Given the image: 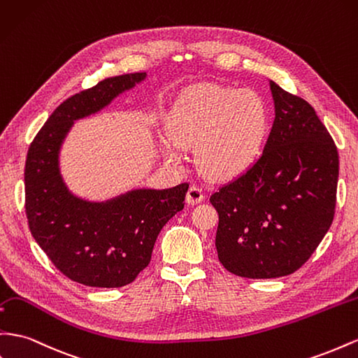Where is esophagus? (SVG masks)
I'll use <instances>...</instances> for the list:
<instances>
[{
	"label": "esophagus",
	"instance_id": "1",
	"mask_svg": "<svg viewBox=\"0 0 358 358\" xmlns=\"http://www.w3.org/2000/svg\"><path fill=\"white\" fill-rule=\"evenodd\" d=\"M205 200V192L199 187V185H191L188 192H187V201L189 205H196V203H200Z\"/></svg>",
	"mask_w": 358,
	"mask_h": 358
}]
</instances>
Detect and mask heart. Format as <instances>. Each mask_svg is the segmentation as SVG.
<instances>
[{
    "label": "heart",
    "instance_id": "b5f03b06",
    "mask_svg": "<svg viewBox=\"0 0 358 358\" xmlns=\"http://www.w3.org/2000/svg\"><path fill=\"white\" fill-rule=\"evenodd\" d=\"M268 129L262 96L250 89L208 85L185 93L170 115L169 134L179 148H196L197 164L214 178L238 175L257 158ZM167 157L178 159L171 146Z\"/></svg>",
    "mask_w": 358,
    "mask_h": 358
}]
</instances>
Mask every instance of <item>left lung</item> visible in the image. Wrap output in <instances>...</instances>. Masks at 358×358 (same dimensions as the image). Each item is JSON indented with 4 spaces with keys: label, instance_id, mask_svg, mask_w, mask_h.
<instances>
[{
    "label": "left lung",
    "instance_id": "left-lung-1",
    "mask_svg": "<svg viewBox=\"0 0 358 358\" xmlns=\"http://www.w3.org/2000/svg\"><path fill=\"white\" fill-rule=\"evenodd\" d=\"M269 85L275 117L262 155L209 199L218 212V260L247 278L295 273L336 210L339 153L330 132L307 101Z\"/></svg>",
    "mask_w": 358,
    "mask_h": 358
}]
</instances>
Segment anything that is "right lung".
I'll use <instances>...</instances> for the list:
<instances>
[{"label":"right lung","instance_id":"add662e5","mask_svg":"<svg viewBox=\"0 0 358 358\" xmlns=\"http://www.w3.org/2000/svg\"><path fill=\"white\" fill-rule=\"evenodd\" d=\"M144 76V72L111 76L67 98L28 148L25 214L31 235L60 273L85 286L132 283L149 265L161 229L185 206L187 182L89 203L73 197L60 178L59 149L72 122L101 110Z\"/></svg>","mask_w":358,"mask_h":358}]
</instances>
